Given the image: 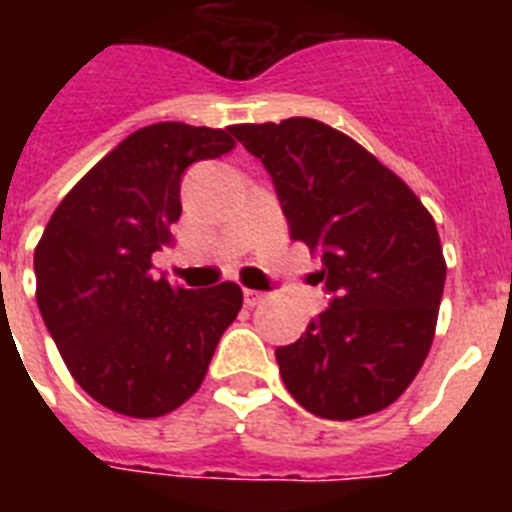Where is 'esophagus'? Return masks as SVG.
<instances>
[{
    "mask_svg": "<svg viewBox=\"0 0 512 512\" xmlns=\"http://www.w3.org/2000/svg\"><path fill=\"white\" fill-rule=\"evenodd\" d=\"M266 297L269 295H266V292H259V289H243V302H246V307L261 305Z\"/></svg>",
    "mask_w": 512,
    "mask_h": 512,
    "instance_id": "obj_1",
    "label": "esophagus"
}]
</instances>
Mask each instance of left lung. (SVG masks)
Segmentation results:
<instances>
[{"instance_id":"left-lung-1","label":"left lung","mask_w":512,"mask_h":512,"mask_svg":"<svg viewBox=\"0 0 512 512\" xmlns=\"http://www.w3.org/2000/svg\"><path fill=\"white\" fill-rule=\"evenodd\" d=\"M269 171L289 233L320 253L328 307L277 348L307 413L354 420L408 390L433 343L446 261L431 212L356 140L310 117L233 125Z\"/></svg>"}]
</instances>
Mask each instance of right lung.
<instances>
[{
  "label": "right lung",
  "instance_id": "add662e5",
  "mask_svg": "<svg viewBox=\"0 0 512 512\" xmlns=\"http://www.w3.org/2000/svg\"><path fill=\"white\" fill-rule=\"evenodd\" d=\"M230 128L156 122L79 179L35 248L43 323L89 397L158 418L200 390L217 341L243 305L238 284L184 289L151 256L182 217V176L233 151Z\"/></svg>",
  "mask_w": 512,
  "mask_h": 512
}]
</instances>
